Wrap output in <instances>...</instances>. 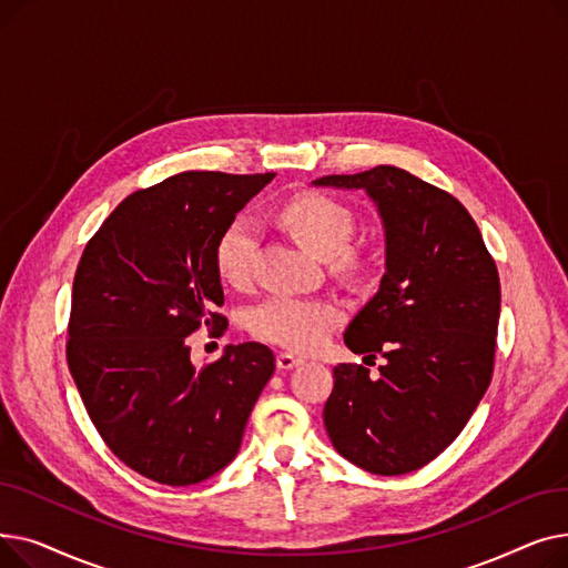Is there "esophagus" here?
I'll return each mask as SVG.
<instances>
[{
	"label": "esophagus",
	"mask_w": 568,
	"mask_h": 568,
	"mask_svg": "<svg viewBox=\"0 0 568 568\" xmlns=\"http://www.w3.org/2000/svg\"><path fill=\"white\" fill-rule=\"evenodd\" d=\"M302 364H304L302 356H296V354H292V352H278V354H276V366H278V371H292L294 366H302Z\"/></svg>",
	"instance_id": "34e87169"
}]
</instances>
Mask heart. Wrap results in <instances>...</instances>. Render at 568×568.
I'll list each match as a JSON object with an SVG mask.
<instances>
[{
  "label": "heart",
  "instance_id": "heart-1",
  "mask_svg": "<svg viewBox=\"0 0 568 568\" xmlns=\"http://www.w3.org/2000/svg\"><path fill=\"white\" fill-rule=\"evenodd\" d=\"M278 221L308 253L329 260L336 274L364 272L366 255L349 246L354 219L345 204L320 193H302L278 209ZM255 246V227L246 219H236L223 230L216 244V268L225 283L234 287L248 283ZM336 320L334 302L287 294L272 296L251 313V326L260 338L290 349L317 347Z\"/></svg>",
  "mask_w": 568,
  "mask_h": 568
}]
</instances>
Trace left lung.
Masks as SVG:
<instances>
[{
	"instance_id": "obj_1",
	"label": "left lung",
	"mask_w": 568,
	"mask_h": 568,
	"mask_svg": "<svg viewBox=\"0 0 568 568\" xmlns=\"http://www.w3.org/2000/svg\"><path fill=\"white\" fill-rule=\"evenodd\" d=\"M313 184L366 191L386 244L379 290L343 336L354 354H382L386 364L377 377L356 364L334 368L326 433L366 471H414L460 435L490 384L501 302L495 260L452 193L400 168Z\"/></svg>"
}]
</instances>
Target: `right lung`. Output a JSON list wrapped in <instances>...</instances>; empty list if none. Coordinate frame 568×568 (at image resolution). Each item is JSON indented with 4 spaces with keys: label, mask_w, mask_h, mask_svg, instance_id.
Here are the masks:
<instances>
[{
    "label": "right lung",
    "mask_w": 568,
    "mask_h": 568,
    "mask_svg": "<svg viewBox=\"0 0 568 568\" xmlns=\"http://www.w3.org/2000/svg\"><path fill=\"white\" fill-rule=\"evenodd\" d=\"M276 174L182 172L129 195L80 257L67 359L110 452L156 484L193 486L239 452L274 352L225 347L195 368L189 336H221L216 244Z\"/></svg>",
    "instance_id": "add662e5"
}]
</instances>
